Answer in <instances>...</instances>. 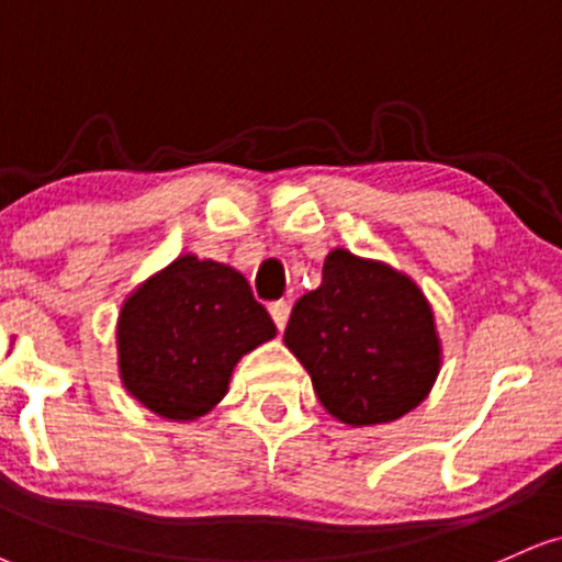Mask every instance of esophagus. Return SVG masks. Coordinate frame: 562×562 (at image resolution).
Wrapping results in <instances>:
<instances>
[{
    "label": "esophagus",
    "mask_w": 562,
    "mask_h": 562,
    "mask_svg": "<svg viewBox=\"0 0 562 562\" xmlns=\"http://www.w3.org/2000/svg\"><path fill=\"white\" fill-rule=\"evenodd\" d=\"M268 313H270V317H273L276 328L283 330V328H286V323H289V313H292V307H289V302H273L268 307Z\"/></svg>",
    "instance_id": "1"
}]
</instances>
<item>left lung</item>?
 I'll use <instances>...</instances> for the list:
<instances>
[{
    "label": "left lung",
    "instance_id": "obj_1",
    "mask_svg": "<svg viewBox=\"0 0 562 562\" xmlns=\"http://www.w3.org/2000/svg\"><path fill=\"white\" fill-rule=\"evenodd\" d=\"M283 344L349 427L396 422L429 396L442 364L432 304L383 260L330 249L323 283L294 304Z\"/></svg>",
    "mask_w": 562,
    "mask_h": 562
}]
</instances>
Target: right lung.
Listing matches in <instances>:
<instances>
[{
	"label": "right lung",
	"instance_id": "right-lung-1",
	"mask_svg": "<svg viewBox=\"0 0 562 562\" xmlns=\"http://www.w3.org/2000/svg\"><path fill=\"white\" fill-rule=\"evenodd\" d=\"M276 338L239 270L198 255L145 279L116 317L124 391L169 422H195L228 393L237 362Z\"/></svg>",
	"mask_w": 562,
	"mask_h": 562
}]
</instances>
